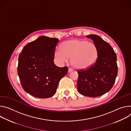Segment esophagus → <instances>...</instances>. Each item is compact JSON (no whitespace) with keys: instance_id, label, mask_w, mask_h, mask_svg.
Wrapping results in <instances>:
<instances>
[{"instance_id":"obj_1","label":"esophagus","mask_w":131,"mask_h":131,"mask_svg":"<svg viewBox=\"0 0 131 131\" xmlns=\"http://www.w3.org/2000/svg\"><path fill=\"white\" fill-rule=\"evenodd\" d=\"M72 71H73V69H71V68H69L68 69V72L69 73H70Z\"/></svg>"}]
</instances>
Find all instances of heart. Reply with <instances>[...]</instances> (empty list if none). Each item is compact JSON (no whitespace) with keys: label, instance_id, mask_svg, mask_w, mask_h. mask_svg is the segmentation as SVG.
<instances>
[{"label":"heart","instance_id":"obj_1","mask_svg":"<svg viewBox=\"0 0 131 131\" xmlns=\"http://www.w3.org/2000/svg\"><path fill=\"white\" fill-rule=\"evenodd\" d=\"M57 59L61 63L66 62L71 58L73 67L79 70H87L97 61L98 50L95 43L85 39H74L63 42L54 52Z\"/></svg>","mask_w":131,"mask_h":131}]
</instances>
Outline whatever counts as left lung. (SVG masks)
Masks as SVG:
<instances>
[{"mask_svg": "<svg viewBox=\"0 0 131 131\" xmlns=\"http://www.w3.org/2000/svg\"><path fill=\"white\" fill-rule=\"evenodd\" d=\"M94 41L98 50L95 64L89 69L78 71V90L86 96L96 97L108 92L118 74L117 55L106 41L97 35L86 36Z\"/></svg>", "mask_w": 131, "mask_h": 131, "instance_id": "1", "label": "left lung"}]
</instances>
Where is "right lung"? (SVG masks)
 Masks as SVG:
<instances>
[{
  "label": "right lung",
  "instance_id": "obj_1",
  "mask_svg": "<svg viewBox=\"0 0 131 131\" xmlns=\"http://www.w3.org/2000/svg\"><path fill=\"white\" fill-rule=\"evenodd\" d=\"M58 38L45 36L28 43L19 56L18 73L23 90L31 95L47 98L53 96L68 67L53 62Z\"/></svg>",
  "mask_w": 131,
  "mask_h": 131
}]
</instances>
